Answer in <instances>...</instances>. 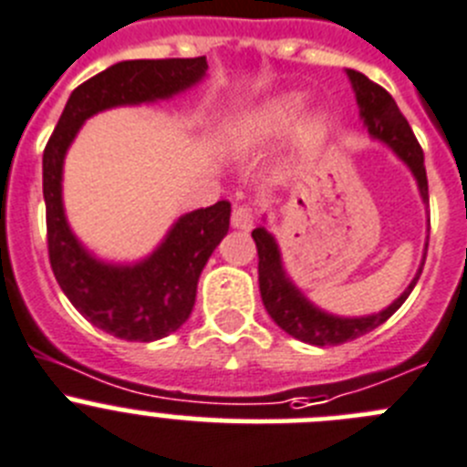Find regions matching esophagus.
I'll return each instance as SVG.
<instances>
[{"label": "esophagus", "instance_id": "obj_1", "mask_svg": "<svg viewBox=\"0 0 467 467\" xmlns=\"http://www.w3.org/2000/svg\"><path fill=\"white\" fill-rule=\"evenodd\" d=\"M233 228L237 230H251L254 228V209L248 204H239L233 212Z\"/></svg>", "mask_w": 467, "mask_h": 467}]
</instances>
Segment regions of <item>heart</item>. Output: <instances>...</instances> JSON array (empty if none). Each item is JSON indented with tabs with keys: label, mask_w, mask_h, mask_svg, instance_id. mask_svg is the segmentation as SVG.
Masks as SVG:
<instances>
[{
	"label": "heart",
	"mask_w": 467,
	"mask_h": 467,
	"mask_svg": "<svg viewBox=\"0 0 467 467\" xmlns=\"http://www.w3.org/2000/svg\"><path fill=\"white\" fill-rule=\"evenodd\" d=\"M299 108H302V99L299 96H283L276 101H269L267 106L258 108V110L244 115L237 124L230 129V142L233 147L242 151H254L260 147L269 145L276 138H281L293 119L297 117ZM325 133V124L316 121V124L308 126L302 133L304 147H311L317 138H322Z\"/></svg>",
	"instance_id": "1"
}]
</instances>
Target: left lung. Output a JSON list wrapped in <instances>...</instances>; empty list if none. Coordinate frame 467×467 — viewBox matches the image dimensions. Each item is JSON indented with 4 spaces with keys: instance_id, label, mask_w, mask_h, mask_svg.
I'll return each instance as SVG.
<instances>
[{
    "instance_id": "left-lung-1",
    "label": "left lung",
    "mask_w": 467,
    "mask_h": 467,
    "mask_svg": "<svg viewBox=\"0 0 467 467\" xmlns=\"http://www.w3.org/2000/svg\"><path fill=\"white\" fill-rule=\"evenodd\" d=\"M346 73L352 82V89H355L359 117L364 119L368 135L376 138V140L385 142V145L410 168V172L415 174L417 186H420L421 200H424V204H429V182H426L424 151H421L420 142H417L408 119L400 115L399 106H396V101L391 99L389 91L368 80L364 73L352 71V68H348ZM251 237H254L255 248H258L260 295H263V304L265 308H267V313L272 316V320L281 327L283 332L299 338V341L308 343V346L317 348L341 346V343L355 341V338L373 332V329L380 327L385 320H389V317L399 311L400 304L408 299V295L412 293V287L417 285L426 260L424 254L420 269H417L410 285L405 287L403 293H400V297L394 299L389 306L382 308V311L378 313H371V316L341 317L322 311V308H317L316 304L308 302V299L299 293V287L290 281V276H287L285 269H283L281 251H278L276 239H274V234L269 233L265 225L255 228L254 233H251ZM426 248H429V237H426Z\"/></svg>"
}]
</instances>
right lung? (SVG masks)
<instances>
[{"instance_id":"1","label":"right lung","mask_w":467,"mask_h":467,"mask_svg":"<svg viewBox=\"0 0 467 467\" xmlns=\"http://www.w3.org/2000/svg\"><path fill=\"white\" fill-rule=\"evenodd\" d=\"M204 76V57L112 64L73 89L43 151L47 254L57 283L91 325L124 341H159L189 320L200 272L228 234L230 202L221 200L180 216L140 263H103L68 228L62 202L64 159L85 119L96 112L172 99Z\"/></svg>"}]
</instances>
